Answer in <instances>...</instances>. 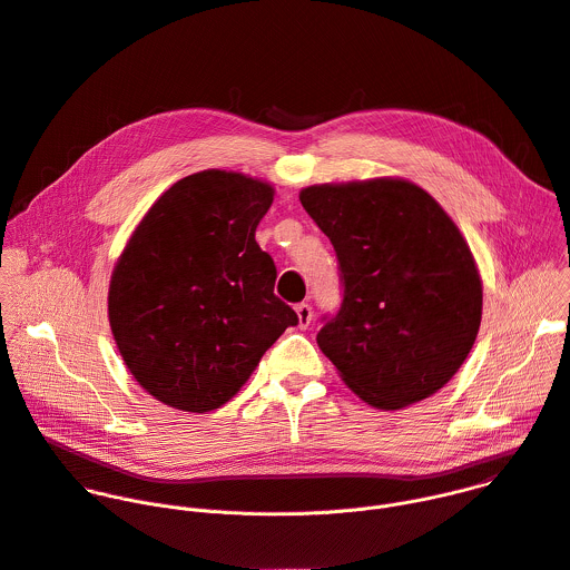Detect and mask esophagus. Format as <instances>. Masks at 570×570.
<instances>
[{"mask_svg":"<svg viewBox=\"0 0 570 570\" xmlns=\"http://www.w3.org/2000/svg\"><path fill=\"white\" fill-rule=\"evenodd\" d=\"M295 313H297V320H299V327L306 330L308 324H311V320H313V308H311V304L299 302V304L295 306Z\"/></svg>","mask_w":570,"mask_h":570,"instance_id":"obj_1","label":"esophagus"}]
</instances>
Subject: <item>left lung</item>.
Masks as SVG:
<instances>
[{
	"label": "left lung",
	"mask_w": 570,
	"mask_h": 570,
	"mask_svg": "<svg viewBox=\"0 0 570 570\" xmlns=\"http://www.w3.org/2000/svg\"><path fill=\"white\" fill-rule=\"evenodd\" d=\"M302 207L330 236L343 302L317 345L370 405L396 411L438 392L478 336L482 284L446 212L409 180L315 185Z\"/></svg>",
	"instance_id": "8db88e82"
}]
</instances>
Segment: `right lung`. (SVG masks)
I'll return each instance as SVG.
<instances>
[{"label":"right lung","instance_id":"add662e5","mask_svg":"<svg viewBox=\"0 0 570 570\" xmlns=\"http://www.w3.org/2000/svg\"><path fill=\"white\" fill-rule=\"evenodd\" d=\"M273 194L232 171L187 176L148 209L117 262L112 336L137 383L171 409H218L299 322L255 240Z\"/></svg>","mask_w":570,"mask_h":570}]
</instances>
